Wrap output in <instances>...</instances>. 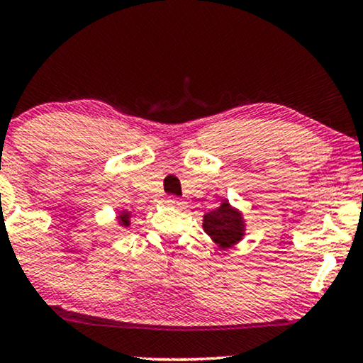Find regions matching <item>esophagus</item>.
I'll list each match as a JSON object with an SVG mask.
<instances>
[{"label": "esophagus", "instance_id": "obj_1", "mask_svg": "<svg viewBox=\"0 0 363 363\" xmlns=\"http://www.w3.org/2000/svg\"><path fill=\"white\" fill-rule=\"evenodd\" d=\"M167 203L171 206H176V208H184V206H186L184 201H182L181 197H176V196H169Z\"/></svg>", "mask_w": 363, "mask_h": 363}]
</instances>
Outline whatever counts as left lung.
<instances>
[{
	"label": "left lung",
	"instance_id": "8db88e82",
	"mask_svg": "<svg viewBox=\"0 0 363 363\" xmlns=\"http://www.w3.org/2000/svg\"><path fill=\"white\" fill-rule=\"evenodd\" d=\"M203 228L221 247L236 245L245 235V221L241 213L233 209L226 201L218 209L204 214Z\"/></svg>",
	"mask_w": 363,
	"mask_h": 363
}]
</instances>
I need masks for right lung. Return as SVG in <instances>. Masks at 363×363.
<instances>
[{
  "label": "right lung",
  "mask_w": 363,
  "mask_h": 363,
  "mask_svg": "<svg viewBox=\"0 0 363 363\" xmlns=\"http://www.w3.org/2000/svg\"><path fill=\"white\" fill-rule=\"evenodd\" d=\"M118 219H121L118 223H122L123 226H128V213H122L121 216H118Z\"/></svg>",
  "instance_id": "1"
}]
</instances>
